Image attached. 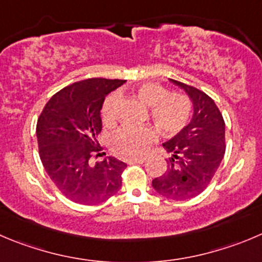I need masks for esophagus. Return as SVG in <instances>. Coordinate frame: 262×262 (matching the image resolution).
I'll return each instance as SVG.
<instances>
[{"label": "esophagus", "mask_w": 262, "mask_h": 262, "mask_svg": "<svg viewBox=\"0 0 262 262\" xmlns=\"http://www.w3.org/2000/svg\"><path fill=\"white\" fill-rule=\"evenodd\" d=\"M146 161L145 157H135V158H129V162L133 163H144Z\"/></svg>", "instance_id": "obj_1"}]
</instances>
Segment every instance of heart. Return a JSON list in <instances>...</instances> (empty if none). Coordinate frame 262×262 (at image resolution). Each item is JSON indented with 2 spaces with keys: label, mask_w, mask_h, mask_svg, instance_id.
I'll return each instance as SVG.
<instances>
[{
  "label": "heart",
  "mask_w": 262,
  "mask_h": 262,
  "mask_svg": "<svg viewBox=\"0 0 262 262\" xmlns=\"http://www.w3.org/2000/svg\"><path fill=\"white\" fill-rule=\"evenodd\" d=\"M135 94L146 106L151 121L159 131L167 136L176 135L186 126L191 116V101L184 94L168 92L162 84L146 82L135 90ZM121 96L114 92L105 99L101 108V117L105 124L117 121ZM157 140V131L151 127L124 126L112 136L111 145L117 153L124 156H140Z\"/></svg>",
  "instance_id": "heart-1"
}]
</instances>
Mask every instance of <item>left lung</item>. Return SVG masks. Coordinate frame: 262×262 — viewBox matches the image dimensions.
Here are the masks:
<instances>
[{"label":"left lung","instance_id":"left-lung-1","mask_svg":"<svg viewBox=\"0 0 262 262\" xmlns=\"http://www.w3.org/2000/svg\"><path fill=\"white\" fill-rule=\"evenodd\" d=\"M193 103L190 122L163 144L171 153L168 168L151 181L154 190L175 201L201 194L212 180L225 154V122L215 101L203 91L170 79Z\"/></svg>","mask_w":262,"mask_h":262}]
</instances>
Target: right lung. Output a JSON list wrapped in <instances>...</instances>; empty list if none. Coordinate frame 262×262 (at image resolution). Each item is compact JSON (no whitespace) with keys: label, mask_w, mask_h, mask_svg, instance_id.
<instances>
[{"label":"right lung","mask_w":262,"mask_h":262,"mask_svg":"<svg viewBox=\"0 0 262 262\" xmlns=\"http://www.w3.org/2000/svg\"><path fill=\"white\" fill-rule=\"evenodd\" d=\"M123 79L89 78L56 92L37 122L39 158L47 175L68 199L79 204L106 201L122 186L124 162L106 157L90 159L100 150V111L105 96ZM99 156V154H98Z\"/></svg>","instance_id":"obj_1"}]
</instances>
